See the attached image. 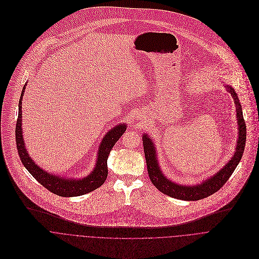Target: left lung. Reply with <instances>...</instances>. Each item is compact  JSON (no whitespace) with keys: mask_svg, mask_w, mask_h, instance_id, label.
I'll return each instance as SVG.
<instances>
[{"mask_svg":"<svg viewBox=\"0 0 259 259\" xmlns=\"http://www.w3.org/2000/svg\"><path fill=\"white\" fill-rule=\"evenodd\" d=\"M226 88L228 89V92L231 93L236 104V111H237V118H238L237 120H238V126H239V136H238L236 152L234 154V156L232 157V159L224 166L223 169H221L218 174L204 181L203 183L196 186H182L169 181L166 177H164V175L160 170L154 142L147 135L143 136V146H144V153H145V158L147 163L148 175L152 184L161 193L180 200H186V201L200 200L214 194L221 188H223V186L228 182V180L236 169L245 150L246 124H245L242 108L240 105L237 93L234 91L232 87L228 84L226 85Z\"/></svg>","mask_w":259,"mask_h":259,"instance_id":"obj_1","label":"left lung"}]
</instances>
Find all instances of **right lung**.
I'll return each instance as SVG.
<instances>
[{
  "instance_id": "right-lung-1",
  "label": "right lung",
  "mask_w": 259,
  "mask_h": 259,
  "mask_svg": "<svg viewBox=\"0 0 259 259\" xmlns=\"http://www.w3.org/2000/svg\"><path fill=\"white\" fill-rule=\"evenodd\" d=\"M25 85L23 87L20 100H19L18 118L16 122V130H15L17 150L24 167L46 189L61 197L81 196L100 188L103 184H104L108 176L107 159L109 156V153L112 150L115 143L119 140V138L125 132L126 125L124 123L116 125L114 128L110 130L105 135V137L103 138L98 150L96 166L88 177L80 180H74V179H68V178L66 179V178H60L58 176H53L45 171L42 168L38 167L37 164H35V162L30 158L29 154L27 153L24 146L22 128H21V124H22L21 123V118H22V113H21L22 102L21 101L24 95Z\"/></svg>"
}]
</instances>
